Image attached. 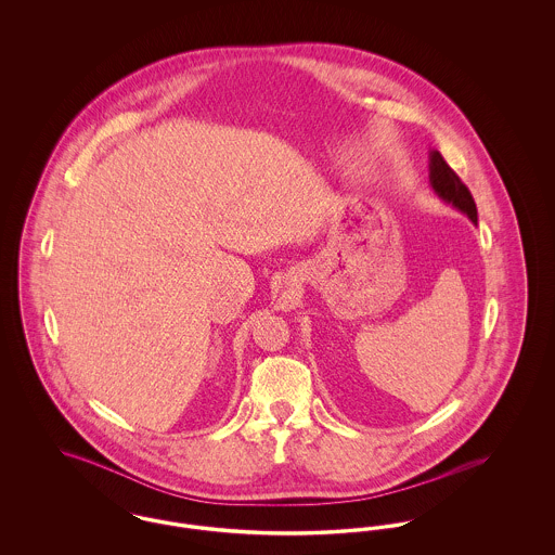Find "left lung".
Segmentation results:
<instances>
[{
    "label": "left lung",
    "instance_id": "obj_1",
    "mask_svg": "<svg viewBox=\"0 0 555 555\" xmlns=\"http://www.w3.org/2000/svg\"><path fill=\"white\" fill-rule=\"evenodd\" d=\"M429 183L446 204H452L456 210L467 215L472 222L478 224V208L465 183L456 177V172L446 164L440 151H431L429 155Z\"/></svg>",
    "mask_w": 555,
    "mask_h": 555
}]
</instances>
